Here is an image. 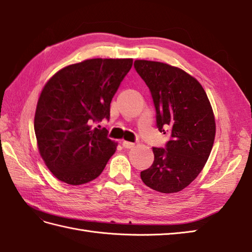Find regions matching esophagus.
I'll use <instances>...</instances> for the list:
<instances>
[{
	"label": "esophagus",
	"instance_id": "obj_1",
	"mask_svg": "<svg viewBox=\"0 0 252 252\" xmlns=\"http://www.w3.org/2000/svg\"><path fill=\"white\" fill-rule=\"evenodd\" d=\"M134 145H135V144L132 143V142H127V141H123L122 142V146L125 147V148H126V149L133 148V147H134Z\"/></svg>",
	"mask_w": 252,
	"mask_h": 252
}]
</instances>
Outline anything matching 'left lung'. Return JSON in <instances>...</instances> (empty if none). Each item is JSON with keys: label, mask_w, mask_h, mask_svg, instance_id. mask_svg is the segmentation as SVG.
<instances>
[{"label": "left lung", "mask_w": 252, "mask_h": 252, "mask_svg": "<svg viewBox=\"0 0 252 252\" xmlns=\"http://www.w3.org/2000/svg\"><path fill=\"white\" fill-rule=\"evenodd\" d=\"M134 68L152 93L158 130L170 135L164 148L153 147L154 162L141 179L157 191L178 192L197 178L211 153L212 107L201 84L182 69L151 61H135Z\"/></svg>", "instance_id": "1"}]
</instances>
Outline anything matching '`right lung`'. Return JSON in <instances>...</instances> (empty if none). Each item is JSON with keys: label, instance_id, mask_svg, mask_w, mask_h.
<instances>
[{"label": "right lung", "instance_id": "obj_1", "mask_svg": "<svg viewBox=\"0 0 252 252\" xmlns=\"http://www.w3.org/2000/svg\"><path fill=\"white\" fill-rule=\"evenodd\" d=\"M133 60L94 58L63 68L42 90L34 116L37 147L56 178L81 185L103 172L117 144L95 122L109 119L110 103Z\"/></svg>", "mask_w": 252, "mask_h": 252}]
</instances>
